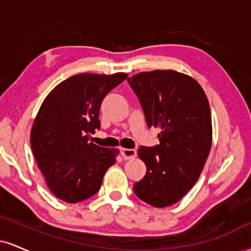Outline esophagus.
<instances>
[{
    "label": "esophagus",
    "mask_w": 251,
    "mask_h": 251,
    "mask_svg": "<svg viewBox=\"0 0 251 251\" xmlns=\"http://www.w3.org/2000/svg\"><path fill=\"white\" fill-rule=\"evenodd\" d=\"M120 153H122L124 159L128 160V159H133L135 155H137V151L132 149H122L120 150Z\"/></svg>",
    "instance_id": "esophagus-1"
}]
</instances>
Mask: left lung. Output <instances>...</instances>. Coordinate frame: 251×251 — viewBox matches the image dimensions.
Returning a JSON list of instances; mask_svg holds the SVG:
<instances>
[{
    "instance_id": "1",
    "label": "left lung",
    "mask_w": 251,
    "mask_h": 251,
    "mask_svg": "<svg viewBox=\"0 0 251 251\" xmlns=\"http://www.w3.org/2000/svg\"><path fill=\"white\" fill-rule=\"evenodd\" d=\"M127 82L142 105L149 127H159V144L140 146L146 175L133 190L155 208L177 203L195 185L211 149L208 98L200 83L175 71L143 72Z\"/></svg>"
}]
</instances>
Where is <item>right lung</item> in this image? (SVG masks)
Returning a JSON list of instances; mask_svg holds the SVG:
<instances>
[{
  "label": "right lung",
  "instance_id": "1",
  "mask_svg": "<svg viewBox=\"0 0 251 251\" xmlns=\"http://www.w3.org/2000/svg\"><path fill=\"white\" fill-rule=\"evenodd\" d=\"M127 77L125 73H82L68 77L48 94L34 122L30 145L50 191L67 203L96 195L118 149L89 143L100 128L103 98Z\"/></svg>",
  "mask_w": 251,
  "mask_h": 251
}]
</instances>
